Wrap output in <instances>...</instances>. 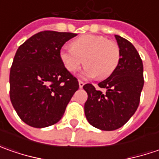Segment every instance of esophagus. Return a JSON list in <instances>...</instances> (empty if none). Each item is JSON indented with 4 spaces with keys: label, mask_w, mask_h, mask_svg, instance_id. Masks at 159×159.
Wrapping results in <instances>:
<instances>
[{
    "label": "esophagus",
    "mask_w": 159,
    "mask_h": 159,
    "mask_svg": "<svg viewBox=\"0 0 159 159\" xmlns=\"http://www.w3.org/2000/svg\"><path fill=\"white\" fill-rule=\"evenodd\" d=\"M85 85V83L81 81V80H79V86H80V89H82L83 86Z\"/></svg>",
    "instance_id": "esophagus-1"
}]
</instances>
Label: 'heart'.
Segmentation results:
<instances>
[{"instance_id": "1", "label": "heart", "mask_w": 159, "mask_h": 159, "mask_svg": "<svg viewBox=\"0 0 159 159\" xmlns=\"http://www.w3.org/2000/svg\"><path fill=\"white\" fill-rule=\"evenodd\" d=\"M70 47L59 51L60 61L69 72H76L85 62L87 64L82 71L83 77L105 79L119 66V45L102 36L85 34L72 40Z\"/></svg>"}]
</instances>
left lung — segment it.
<instances>
[{
  "label": "left lung",
  "instance_id": "1",
  "mask_svg": "<svg viewBox=\"0 0 159 159\" xmlns=\"http://www.w3.org/2000/svg\"><path fill=\"white\" fill-rule=\"evenodd\" d=\"M120 49L119 66L106 80L98 83L105 93L92 84L84 85L88 93L85 115L89 123L100 130L113 131L123 126L136 111L143 88V64L135 48L115 35Z\"/></svg>",
  "mask_w": 159,
  "mask_h": 159
}]
</instances>
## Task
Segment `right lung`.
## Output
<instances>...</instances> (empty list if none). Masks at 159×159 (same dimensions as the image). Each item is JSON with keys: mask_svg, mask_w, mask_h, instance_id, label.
<instances>
[{"mask_svg": "<svg viewBox=\"0 0 159 159\" xmlns=\"http://www.w3.org/2000/svg\"><path fill=\"white\" fill-rule=\"evenodd\" d=\"M76 34L44 31L18 48L9 73L10 101L28 125L43 128L62 119L79 82L64 67L59 51Z\"/></svg>", "mask_w": 159, "mask_h": 159, "instance_id": "add662e5", "label": "right lung"}]
</instances>
